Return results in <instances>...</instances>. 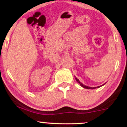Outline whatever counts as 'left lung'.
Here are the masks:
<instances>
[{
  "instance_id": "obj_1",
  "label": "left lung",
  "mask_w": 127,
  "mask_h": 127,
  "mask_svg": "<svg viewBox=\"0 0 127 127\" xmlns=\"http://www.w3.org/2000/svg\"><path fill=\"white\" fill-rule=\"evenodd\" d=\"M75 80H76V81H77V82L79 83V84H80V85H81V86L83 88H87V89H95V88H99V87H100V86H99V87H88V86H85V85H83V84H82V83L80 82V81H79V79H77V78H76V77H75Z\"/></svg>"
}]
</instances>
